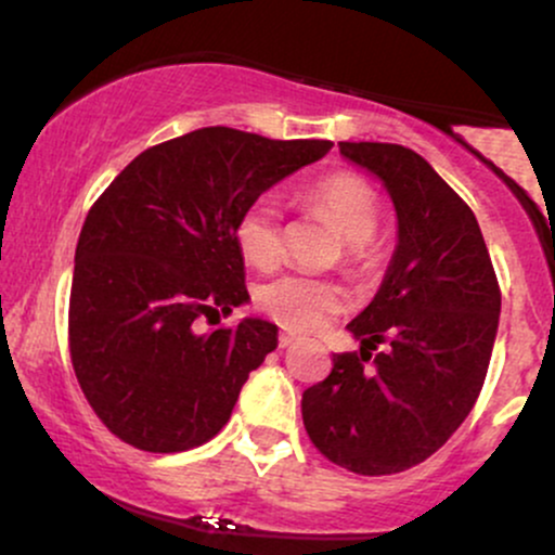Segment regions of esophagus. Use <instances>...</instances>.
Masks as SVG:
<instances>
[{"label": "esophagus", "instance_id": "1", "mask_svg": "<svg viewBox=\"0 0 555 555\" xmlns=\"http://www.w3.org/2000/svg\"><path fill=\"white\" fill-rule=\"evenodd\" d=\"M297 341V336H292V334H279V347H292V344Z\"/></svg>", "mask_w": 555, "mask_h": 555}]
</instances>
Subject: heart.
I'll use <instances>...</instances> for the list:
<instances>
[{
    "label": "heart",
    "mask_w": 555,
    "mask_h": 555,
    "mask_svg": "<svg viewBox=\"0 0 555 555\" xmlns=\"http://www.w3.org/2000/svg\"><path fill=\"white\" fill-rule=\"evenodd\" d=\"M313 211L328 216L344 234V258L349 263L371 260L378 250L375 229L380 219V203L375 190L358 175H331L305 193ZM234 245L253 269H276L284 258L282 214L271 195H260L234 224ZM256 305L279 326L310 331L323 326L344 305V289L331 279L308 273H284L256 289Z\"/></svg>",
    "instance_id": "heart-1"
}]
</instances>
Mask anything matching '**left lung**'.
<instances>
[{"label": "left lung", "instance_id": "obj_1", "mask_svg": "<svg viewBox=\"0 0 555 555\" xmlns=\"http://www.w3.org/2000/svg\"><path fill=\"white\" fill-rule=\"evenodd\" d=\"M380 177L399 245L378 295L349 323L360 352L334 354L302 393V423L328 462L354 475H397L449 441L486 384L501 286L473 208L415 151L339 143Z\"/></svg>", "mask_w": 555, "mask_h": 555}]
</instances>
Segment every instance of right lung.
Masks as SVG:
<instances>
[{"label":"right lung","instance_id":"add662e5","mask_svg":"<svg viewBox=\"0 0 555 555\" xmlns=\"http://www.w3.org/2000/svg\"><path fill=\"white\" fill-rule=\"evenodd\" d=\"M331 145L203 127L151 145L99 195L75 247L67 339L82 393L114 436L175 454L229 423L279 331L260 318L201 331L247 302L234 224Z\"/></svg>","mask_w":555,"mask_h":555}]
</instances>
